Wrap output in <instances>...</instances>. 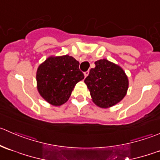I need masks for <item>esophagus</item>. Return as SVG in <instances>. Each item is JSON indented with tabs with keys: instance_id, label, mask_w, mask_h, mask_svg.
Instances as JSON below:
<instances>
[{
	"instance_id": "34e87169",
	"label": "esophagus",
	"mask_w": 160,
	"mask_h": 160,
	"mask_svg": "<svg viewBox=\"0 0 160 160\" xmlns=\"http://www.w3.org/2000/svg\"><path fill=\"white\" fill-rule=\"evenodd\" d=\"M88 74H89V71H86V72H84V77H88Z\"/></svg>"
}]
</instances>
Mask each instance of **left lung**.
<instances>
[{"mask_svg": "<svg viewBox=\"0 0 160 160\" xmlns=\"http://www.w3.org/2000/svg\"><path fill=\"white\" fill-rule=\"evenodd\" d=\"M95 66L90 70L84 82L97 105L103 108L111 107L126 94L128 77L119 66L107 59L96 61Z\"/></svg>", "mask_w": 160, "mask_h": 160, "instance_id": "8db88e82", "label": "left lung"}]
</instances>
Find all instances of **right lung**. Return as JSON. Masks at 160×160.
<instances>
[{
    "label": "right lung",
    "instance_id": "1",
    "mask_svg": "<svg viewBox=\"0 0 160 160\" xmlns=\"http://www.w3.org/2000/svg\"><path fill=\"white\" fill-rule=\"evenodd\" d=\"M79 65L78 61L68 55L48 58L37 70L40 95L55 106L67 102L75 85L84 78Z\"/></svg>",
    "mask_w": 160,
    "mask_h": 160
}]
</instances>
